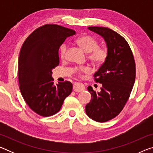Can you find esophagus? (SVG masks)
Instances as JSON below:
<instances>
[{
    "label": "esophagus",
    "instance_id": "34e87169",
    "mask_svg": "<svg viewBox=\"0 0 153 153\" xmlns=\"http://www.w3.org/2000/svg\"><path fill=\"white\" fill-rule=\"evenodd\" d=\"M84 90H85V87L82 83L76 82L74 84V90L75 92H82Z\"/></svg>",
    "mask_w": 153,
    "mask_h": 153
}]
</instances>
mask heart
<instances>
[{"label": "heart", "instance_id": "heart-1", "mask_svg": "<svg viewBox=\"0 0 153 153\" xmlns=\"http://www.w3.org/2000/svg\"><path fill=\"white\" fill-rule=\"evenodd\" d=\"M76 43L86 53H88V58L94 65H101L107 59L108 54V49L102 46H99L98 40L92 36H81L76 40ZM67 48L68 46L66 43L62 44L59 48V55L62 59L65 57ZM74 71L78 76H81L84 73H89L91 69L89 66H80L76 67Z\"/></svg>", "mask_w": 153, "mask_h": 153}]
</instances>
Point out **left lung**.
I'll list each match as a JSON object with an SVG mask.
<instances>
[{"label":"left lung","mask_w":153,"mask_h":153,"mask_svg":"<svg viewBox=\"0 0 153 153\" xmlns=\"http://www.w3.org/2000/svg\"><path fill=\"white\" fill-rule=\"evenodd\" d=\"M104 38L108 56L94 74L96 82L102 84L100 92L89 86L91 100L86 113L97 122H106L120 113L130 95L136 77V64L132 52L123 36L105 27H88Z\"/></svg>","instance_id":"obj_1"}]
</instances>
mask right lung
<instances>
[{"label": "right lung", "instance_id": "right-lung-1", "mask_svg": "<svg viewBox=\"0 0 153 153\" xmlns=\"http://www.w3.org/2000/svg\"><path fill=\"white\" fill-rule=\"evenodd\" d=\"M74 30L56 24H46L28 36L21 48L18 62V80L25 102L42 117L56 114L71 94L69 81L54 85L52 69L59 64V48Z\"/></svg>", "mask_w": 153, "mask_h": 153}]
</instances>
